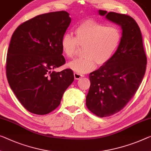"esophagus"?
Returning a JSON list of instances; mask_svg holds the SVG:
<instances>
[{"label": "esophagus", "mask_w": 151, "mask_h": 151, "mask_svg": "<svg viewBox=\"0 0 151 151\" xmlns=\"http://www.w3.org/2000/svg\"><path fill=\"white\" fill-rule=\"evenodd\" d=\"M73 75H74V78H75L76 80H80V79H81L82 78L84 77V76L81 75V74H79V73H76V72L73 73Z\"/></svg>", "instance_id": "34e87169"}]
</instances>
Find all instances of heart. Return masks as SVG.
<instances>
[{"mask_svg":"<svg viewBox=\"0 0 151 151\" xmlns=\"http://www.w3.org/2000/svg\"><path fill=\"white\" fill-rule=\"evenodd\" d=\"M75 37L65 34L61 40V48L69 59L76 54L78 45L83 46L84 57L69 62L68 67L79 74L93 70L96 63L103 65L109 61L122 41V32L115 26H106L94 19L81 22L74 30Z\"/></svg>","mask_w":151,"mask_h":151,"instance_id":"obj_1","label":"heart"}]
</instances>
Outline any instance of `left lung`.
<instances>
[{
  "label": "left lung",
  "instance_id": "1",
  "mask_svg": "<svg viewBox=\"0 0 151 151\" xmlns=\"http://www.w3.org/2000/svg\"><path fill=\"white\" fill-rule=\"evenodd\" d=\"M99 13L122 29L121 43L109 61L89 75L86 105L96 116L105 117L121 111L134 96L145 76L147 59L140 29L133 18L103 10Z\"/></svg>",
  "mask_w": 151,
  "mask_h": 151
}]
</instances>
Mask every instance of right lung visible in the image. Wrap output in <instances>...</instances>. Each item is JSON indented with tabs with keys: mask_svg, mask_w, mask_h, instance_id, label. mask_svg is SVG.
<instances>
[{
	"mask_svg": "<svg viewBox=\"0 0 151 151\" xmlns=\"http://www.w3.org/2000/svg\"><path fill=\"white\" fill-rule=\"evenodd\" d=\"M71 21L64 11L42 14L19 25L11 37L6 78L22 105L34 114L55 110L74 80L70 69L53 71L65 63L61 40Z\"/></svg>",
	"mask_w": 151,
	"mask_h": 151,
	"instance_id": "1",
	"label": "right lung"
}]
</instances>
